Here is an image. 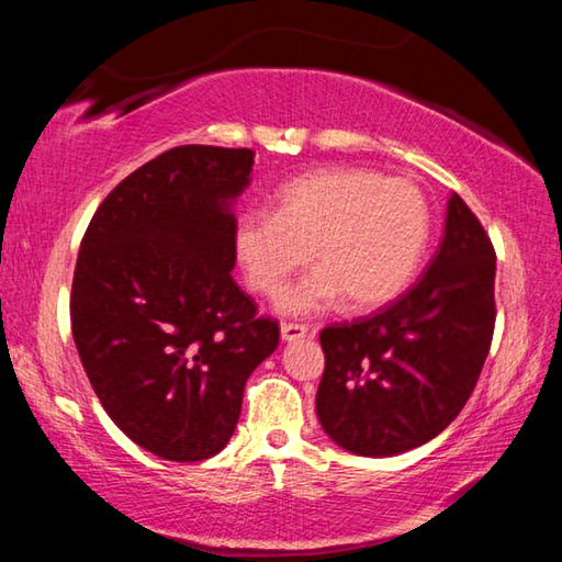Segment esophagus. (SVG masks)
<instances>
[{
  "label": "esophagus",
  "mask_w": 562,
  "mask_h": 562,
  "mask_svg": "<svg viewBox=\"0 0 562 562\" xmlns=\"http://www.w3.org/2000/svg\"><path fill=\"white\" fill-rule=\"evenodd\" d=\"M280 335L284 341H297V339L307 337L310 329L304 325H297V322H284V325L280 327Z\"/></svg>",
  "instance_id": "1"
}]
</instances>
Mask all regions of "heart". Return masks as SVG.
<instances>
[{
	"mask_svg": "<svg viewBox=\"0 0 562 562\" xmlns=\"http://www.w3.org/2000/svg\"><path fill=\"white\" fill-rule=\"evenodd\" d=\"M274 213L250 211L235 223L243 274L262 297H280L315 250L322 268L284 297V310L307 315L341 297L379 307L402 292L431 231L429 203L406 178L367 168H319L280 186Z\"/></svg>",
	"mask_w": 562,
	"mask_h": 562,
	"instance_id": "b5f03b06",
	"label": "heart"
}]
</instances>
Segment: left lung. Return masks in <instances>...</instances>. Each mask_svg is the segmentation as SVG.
Returning <instances> with one entry per match:
<instances>
[{
    "instance_id": "left-lung-1",
    "label": "left lung",
    "mask_w": 562,
    "mask_h": 562,
    "mask_svg": "<svg viewBox=\"0 0 562 562\" xmlns=\"http://www.w3.org/2000/svg\"><path fill=\"white\" fill-rule=\"evenodd\" d=\"M496 250L461 195H451L439 250L402 297L372 317L319 331L322 429L359 456L416 449L469 402L496 327Z\"/></svg>"
}]
</instances>
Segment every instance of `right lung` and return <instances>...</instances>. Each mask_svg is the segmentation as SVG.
Returning <instances> with one entry per match:
<instances>
[{
	"label": "right lung",
	"instance_id": "1",
	"mask_svg": "<svg viewBox=\"0 0 562 562\" xmlns=\"http://www.w3.org/2000/svg\"><path fill=\"white\" fill-rule=\"evenodd\" d=\"M250 148L178 146L103 198L83 233L71 331L113 424L166 461L225 449L247 376L280 325L233 280L231 203L250 183Z\"/></svg>",
	"mask_w": 562,
	"mask_h": 562
}]
</instances>
